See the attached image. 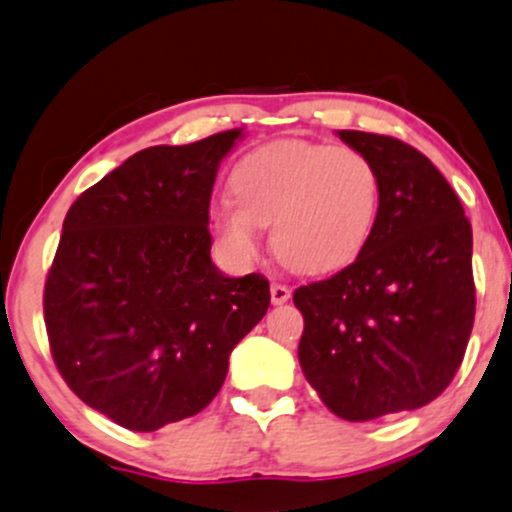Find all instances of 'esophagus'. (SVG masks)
<instances>
[{
  "instance_id": "34e87169",
  "label": "esophagus",
  "mask_w": 512,
  "mask_h": 512,
  "mask_svg": "<svg viewBox=\"0 0 512 512\" xmlns=\"http://www.w3.org/2000/svg\"><path fill=\"white\" fill-rule=\"evenodd\" d=\"M269 294H272L274 306H282V303H286V301L291 299V289H289V286L277 284V282L269 286Z\"/></svg>"
}]
</instances>
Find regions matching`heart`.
<instances>
[{
	"label": "heart",
	"instance_id": "obj_1",
	"mask_svg": "<svg viewBox=\"0 0 512 512\" xmlns=\"http://www.w3.org/2000/svg\"><path fill=\"white\" fill-rule=\"evenodd\" d=\"M232 199L211 213L218 243L238 262L260 250L272 226V250L308 274L357 260L372 238L381 184L369 157L347 145L277 140L240 157L230 172Z\"/></svg>",
	"mask_w": 512,
	"mask_h": 512
}]
</instances>
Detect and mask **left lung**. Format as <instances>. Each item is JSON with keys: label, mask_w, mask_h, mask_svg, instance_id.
I'll use <instances>...</instances> for the list:
<instances>
[{"label": "left lung", "mask_w": 512, "mask_h": 512, "mask_svg": "<svg viewBox=\"0 0 512 512\" xmlns=\"http://www.w3.org/2000/svg\"><path fill=\"white\" fill-rule=\"evenodd\" d=\"M379 174L372 238L357 260L299 286V362L338 418L415 411L447 389L476 311L471 223L447 179L391 136L338 131Z\"/></svg>", "instance_id": "1"}]
</instances>
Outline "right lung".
<instances>
[{
  "mask_svg": "<svg viewBox=\"0 0 512 512\" xmlns=\"http://www.w3.org/2000/svg\"><path fill=\"white\" fill-rule=\"evenodd\" d=\"M243 128L155 145L80 194L43 291L55 367L121 428L153 432L213 401L233 347L265 318L262 274L211 262L218 165Z\"/></svg>",
  "mask_w": 512,
  "mask_h": 512,
  "instance_id": "1",
  "label": "right lung"
}]
</instances>
